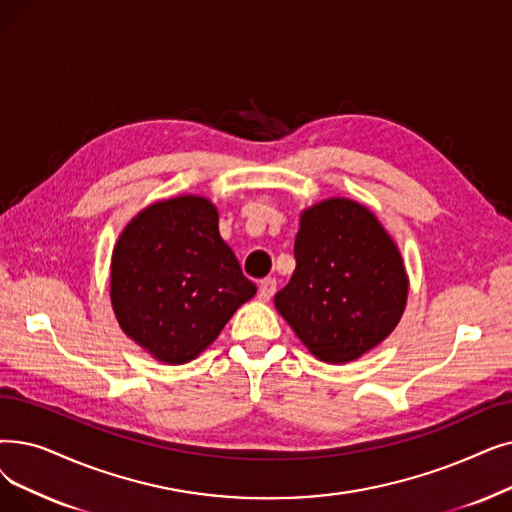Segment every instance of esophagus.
<instances>
[{
	"label": "esophagus",
	"instance_id": "34e87169",
	"mask_svg": "<svg viewBox=\"0 0 512 512\" xmlns=\"http://www.w3.org/2000/svg\"><path fill=\"white\" fill-rule=\"evenodd\" d=\"M274 293H276V280L274 278L261 280V284H259V299L261 301H270L274 297Z\"/></svg>",
	"mask_w": 512,
	"mask_h": 512
}]
</instances>
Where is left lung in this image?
I'll return each instance as SVG.
<instances>
[{
  "mask_svg": "<svg viewBox=\"0 0 512 512\" xmlns=\"http://www.w3.org/2000/svg\"><path fill=\"white\" fill-rule=\"evenodd\" d=\"M295 261L274 303L322 362L358 360L402 318L408 299L402 255L364 205L328 198L303 211Z\"/></svg>",
  "mask_w": 512,
  "mask_h": 512,
  "instance_id": "obj_1",
  "label": "left lung"
}]
</instances>
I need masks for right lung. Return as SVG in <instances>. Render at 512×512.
Segmentation results:
<instances>
[{"label":"right lung","mask_w":512,"mask_h":512,"mask_svg":"<svg viewBox=\"0 0 512 512\" xmlns=\"http://www.w3.org/2000/svg\"><path fill=\"white\" fill-rule=\"evenodd\" d=\"M257 293L201 196L154 203L133 217L110 263V301L125 335L167 364L207 349Z\"/></svg>","instance_id":"1"}]
</instances>
